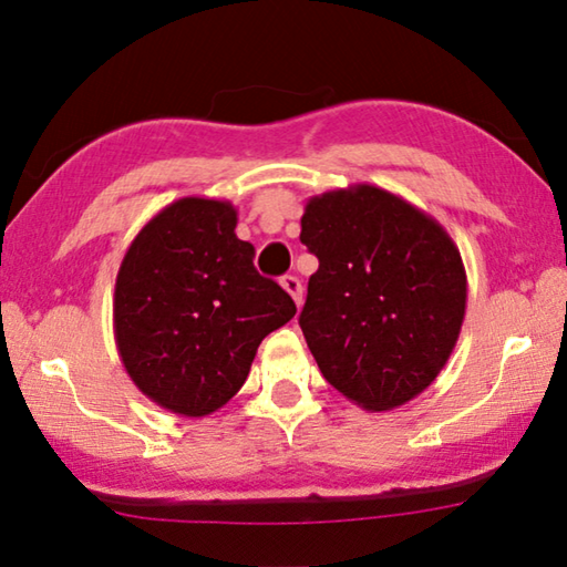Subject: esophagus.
I'll return each instance as SVG.
<instances>
[{"instance_id":"1","label":"esophagus","mask_w":567,"mask_h":567,"mask_svg":"<svg viewBox=\"0 0 567 567\" xmlns=\"http://www.w3.org/2000/svg\"><path fill=\"white\" fill-rule=\"evenodd\" d=\"M280 285L285 287V290H287V292H290V295H292V300H295V305H297V307H300V305H302V282H300V280H297V277H295V275H285V277H282V280H280Z\"/></svg>"}]
</instances>
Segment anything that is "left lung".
<instances>
[{"mask_svg": "<svg viewBox=\"0 0 567 567\" xmlns=\"http://www.w3.org/2000/svg\"><path fill=\"white\" fill-rule=\"evenodd\" d=\"M300 243L318 257L300 328L334 390L364 410L417 398L465 320L463 257L443 225L375 185L322 192Z\"/></svg>", "mask_w": 567, "mask_h": 567, "instance_id": "left-lung-1", "label": "left lung"}]
</instances>
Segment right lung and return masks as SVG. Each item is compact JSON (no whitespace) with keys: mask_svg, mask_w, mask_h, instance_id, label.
<instances>
[{"mask_svg":"<svg viewBox=\"0 0 567 567\" xmlns=\"http://www.w3.org/2000/svg\"><path fill=\"white\" fill-rule=\"evenodd\" d=\"M225 199L182 197L132 239L114 285V342L142 395L205 417L245 385L257 348L295 318Z\"/></svg>","mask_w":567,"mask_h":567,"instance_id":"1","label":"right lung"}]
</instances>
